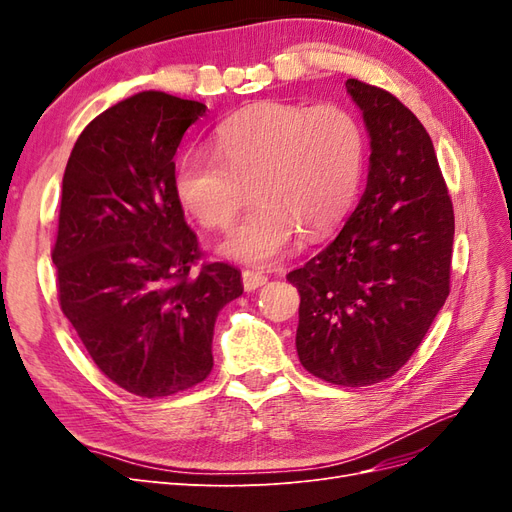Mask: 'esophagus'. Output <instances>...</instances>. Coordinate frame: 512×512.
Here are the masks:
<instances>
[{"mask_svg": "<svg viewBox=\"0 0 512 512\" xmlns=\"http://www.w3.org/2000/svg\"><path fill=\"white\" fill-rule=\"evenodd\" d=\"M241 280H243V288H245L247 292H252V290H256V288L267 284V275L260 273V271L245 269V271L241 273Z\"/></svg>", "mask_w": 512, "mask_h": 512, "instance_id": "1", "label": "esophagus"}]
</instances>
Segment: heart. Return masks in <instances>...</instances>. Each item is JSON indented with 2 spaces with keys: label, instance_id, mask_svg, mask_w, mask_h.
<instances>
[{
  "label": "heart",
  "instance_id": "obj_1",
  "mask_svg": "<svg viewBox=\"0 0 512 512\" xmlns=\"http://www.w3.org/2000/svg\"><path fill=\"white\" fill-rule=\"evenodd\" d=\"M365 158L363 123L350 108L260 102L215 128L213 151L185 153L175 168V194L200 226L226 230L252 188L256 203L220 252L271 265L292 252L301 232L316 239L346 218Z\"/></svg>",
  "mask_w": 512,
  "mask_h": 512
}]
</instances>
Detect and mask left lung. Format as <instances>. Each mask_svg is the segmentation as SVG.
<instances>
[{
    "mask_svg": "<svg viewBox=\"0 0 512 512\" xmlns=\"http://www.w3.org/2000/svg\"><path fill=\"white\" fill-rule=\"evenodd\" d=\"M371 138L369 175L339 235L286 280L299 290L297 352L339 386L395 376L451 292L455 211L433 143L406 104L348 79Z\"/></svg>",
    "mask_w": 512,
    "mask_h": 512,
    "instance_id": "1",
    "label": "left lung"
}]
</instances>
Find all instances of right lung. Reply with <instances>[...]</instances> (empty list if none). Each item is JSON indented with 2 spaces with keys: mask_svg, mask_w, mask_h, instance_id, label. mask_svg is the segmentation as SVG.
<instances>
[{
  "mask_svg": "<svg viewBox=\"0 0 512 512\" xmlns=\"http://www.w3.org/2000/svg\"><path fill=\"white\" fill-rule=\"evenodd\" d=\"M203 102L143 91L76 138L61 181L57 299L102 374L138 397L192 389L213 369L220 309L241 273L203 262L175 194V153Z\"/></svg>",
  "mask_w": 512,
  "mask_h": 512,
  "instance_id": "add662e5",
  "label": "right lung"
}]
</instances>
